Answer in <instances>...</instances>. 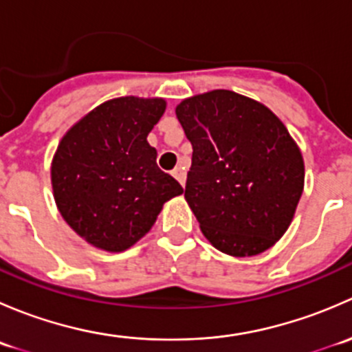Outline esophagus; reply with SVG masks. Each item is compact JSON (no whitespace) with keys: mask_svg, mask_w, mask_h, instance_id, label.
<instances>
[{"mask_svg":"<svg viewBox=\"0 0 352 352\" xmlns=\"http://www.w3.org/2000/svg\"><path fill=\"white\" fill-rule=\"evenodd\" d=\"M173 177H175V179L184 186V184H186V177H187L186 168H184V166H175V170H173Z\"/></svg>","mask_w":352,"mask_h":352,"instance_id":"1","label":"esophagus"}]
</instances>
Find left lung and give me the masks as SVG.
I'll list each match as a JSON object with an SVG mask.
<instances>
[{
    "label": "left lung",
    "mask_w": 352,
    "mask_h": 352,
    "mask_svg": "<svg viewBox=\"0 0 352 352\" xmlns=\"http://www.w3.org/2000/svg\"><path fill=\"white\" fill-rule=\"evenodd\" d=\"M175 112L192 144L186 201L204 236L235 257L267 250L303 192V156L285 124L230 90L187 98Z\"/></svg>",
    "instance_id": "8db88e82"
}]
</instances>
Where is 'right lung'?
<instances>
[{
	"instance_id": "add662e5",
	"label": "right lung",
	"mask_w": 352,
	"mask_h": 352,
	"mask_svg": "<svg viewBox=\"0 0 352 352\" xmlns=\"http://www.w3.org/2000/svg\"><path fill=\"white\" fill-rule=\"evenodd\" d=\"M163 98L120 97L74 124L51 166L59 212L81 239L122 252L146 235L168 199L184 192L156 165L148 134L165 112Z\"/></svg>"
}]
</instances>
